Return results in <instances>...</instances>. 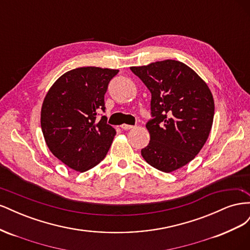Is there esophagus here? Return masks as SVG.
I'll use <instances>...</instances> for the list:
<instances>
[{
	"label": "esophagus",
	"mask_w": 250,
	"mask_h": 250,
	"mask_svg": "<svg viewBox=\"0 0 250 250\" xmlns=\"http://www.w3.org/2000/svg\"><path fill=\"white\" fill-rule=\"evenodd\" d=\"M121 128H122V129H125V130H129V129H132V128H134V126L127 125V124H122V125H121Z\"/></svg>",
	"instance_id": "esophagus-1"
}]
</instances>
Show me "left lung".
Instances as JSON below:
<instances>
[{
    "label": "left lung",
    "instance_id": "obj_1",
    "mask_svg": "<svg viewBox=\"0 0 250 250\" xmlns=\"http://www.w3.org/2000/svg\"><path fill=\"white\" fill-rule=\"evenodd\" d=\"M151 93L150 133L142 156L153 168L170 173L194 160L213 125L215 103L208 84L190 66L167 59L131 66Z\"/></svg>",
    "mask_w": 250,
    "mask_h": 250
}]
</instances>
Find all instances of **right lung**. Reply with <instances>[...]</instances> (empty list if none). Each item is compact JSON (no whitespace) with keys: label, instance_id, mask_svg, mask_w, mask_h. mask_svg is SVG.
I'll list each match as a JSON object with an SVG mask.
<instances>
[{"label":"right lung","instance_id":"obj_1","mask_svg":"<svg viewBox=\"0 0 250 250\" xmlns=\"http://www.w3.org/2000/svg\"><path fill=\"white\" fill-rule=\"evenodd\" d=\"M119 70L77 67L62 75L44 97L41 126L53 155L67 167L85 172L106 156L115 128L98 111L105 110L104 95Z\"/></svg>","mask_w":250,"mask_h":250}]
</instances>
